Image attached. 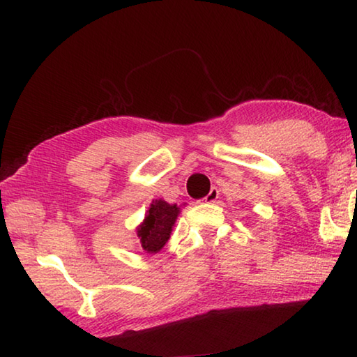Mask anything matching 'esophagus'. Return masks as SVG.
Returning <instances> with one entry per match:
<instances>
[{
	"label": "esophagus",
	"instance_id": "obj_1",
	"mask_svg": "<svg viewBox=\"0 0 357 357\" xmlns=\"http://www.w3.org/2000/svg\"><path fill=\"white\" fill-rule=\"evenodd\" d=\"M218 197H220L218 189H217V187H212L211 192L207 193V195L203 198V201H204V203H215Z\"/></svg>",
	"mask_w": 357,
	"mask_h": 357
}]
</instances>
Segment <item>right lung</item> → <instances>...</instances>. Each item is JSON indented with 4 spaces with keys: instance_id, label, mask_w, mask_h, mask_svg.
<instances>
[{
    "instance_id": "obj_1",
    "label": "right lung",
    "mask_w": 357,
    "mask_h": 357,
    "mask_svg": "<svg viewBox=\"0 0 357 357\" xmlns=\"http://www.w3.org/2000/svg\"><path fill=\"white\" fill-rule=\"evenodd\" d=\"M179 207L168 204L164 199H156L151 204L145 217V222L140 225L137 234L140 237L142 248L146 252H158L170 238V232L176 222Z\"/></svg>"
}]
</instances>
